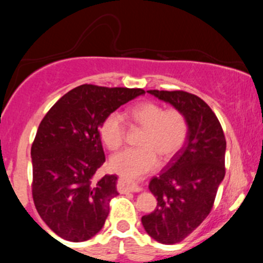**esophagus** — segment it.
I'll list each match as a JSON object with an SVG mask.
<instances>
[{
    "instance_id": "obj_1",
    "label": "esophagus",
    "mask_w": 263,
    "mask_h": 263,
    "mask_svg": "<svg viewBox=\"0 0 263 263\" xmlns=\"http://www.w3.org/2000/svg\"><path fill=\"white\" fill-rule=\"evenodd\" d=\"M120 185H121V189L122 192H132V193H137V192H141V186L137 185V184L131 182V180L128 179H125V178H121L120 179Z\"/></svg>"
}]
</instances>
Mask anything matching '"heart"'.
<instances>
[{"instance_id": "heart-1", "label": "heart", "mask_w": 263, "mask_h": 263, "mask_svg": "<svg viewBox=\"0 0 263 263\" xmlns=\"http://www.w3.org/2000/svg\"><path fill=\"white\" fill-rule=\"evenodd\" d=\"M126 116L132 123L144 127L140 140L141 148H127L112 156L110 167L120 176L136 179L153 171L158 165V156L163 161L173 158L182 149L188 137V122L180 111L165 110L152 101L138 102L128 108ZM101 140L108 149L122 146L126 127L120 114L105 117L100 126Z\"/></svg>"}]
</instances>
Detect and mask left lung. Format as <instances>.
Listing matches in <instances>:
<instances>
[{
	"instance_id": "obj_1",
	"label": "left lung",
	"mask_w": 263,
	"mask_h": 263,
	"mask_svg": "<svg viewBox=\"0 0 263 263\" xmlns=\"http://www.w3.org/2000/svg\"><path fill=\"white\" fill-rule=\"evenodd\" d=\"M185 116L188 137L148 188L157 208L142 216L144 230L164 245L180 242L209 215L225 177L226 141L213 110L200 98L185 91L148 90Z\"/></svg>"
}]
</instances>
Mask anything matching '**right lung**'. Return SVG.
Listing matches in <instances>:
<instances>
[{"label":"right lung","mask_w":263,"mask_h":263,"mask_svg":"<svg viewBox=\"0 0 263 263\" xmlns=\"http://www.w3.org/2000/svg\"><path fill=\"white\" fill-rule=\"evenodd\" d=\"M140 95L142 89L85 84L66 92L42 120L31 149L32 194L59 237L81 242L104 226L119 193L115 174L93 179L105 162L99 129L105 117Z\"/></svg>","instance_id":"right-lung-1"}]
</instances>
